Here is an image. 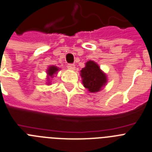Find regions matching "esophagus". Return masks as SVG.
<instances>
[{
  "label": "esophagus",
  "mask_w": 152,
  "mask_h": 152,
  "mask_svg": "<svg viewBox=\"0 0 152 152\" xmlns=\"http://www.w3.org/2000/svg\"><path fill=\"white\" fill-rule=\"evenodd\" d=\"M67 68L69 70H72L73 71V70L75 69V65L74 64H67Z\"/></svg>",
  "instance_id": "34e87169"
}]
</instances>
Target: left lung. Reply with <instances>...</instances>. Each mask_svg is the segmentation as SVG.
Here are the masks:
<instances>
[{"instance_id":"obj_1","label":"left lung","mask_w":152,"mask_h":152,"mask_svg":"<svg viewBox=\"0 0 152 152\" xmlns=\"http://www.w3.org/2000/svg\"><path fill=\"white\" fill-rule=\"evenodd\" d=\"M81 76L84 87L91 93L102 90L107 81L105 74L93 61H88L85 64V67L81 71Z\"/></svg>"}]
</instances>
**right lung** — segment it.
Returning <instances> with one entry per match:
<instances>
[{
	"label": "right lung",
	"mask_w": 152,
	"mask_h": 152,
	"mask_svg": "<svg viewBox=\"0 0 152 152\" xmlns=\"http://www.w3.org/2000/svg\"><path fill=\"white\" fill-rule=\"evenodd\" d=\"M59 71V68H58V67H56V66H50V67L48 68V70H47V74H48V78L50 79V77H51L52 78L53 77H54V75H55V74H57V72ZM48 84H49V82L48 83Z\"/></svg>",
	"instance_id": "obj_1"
}]
</instances>
